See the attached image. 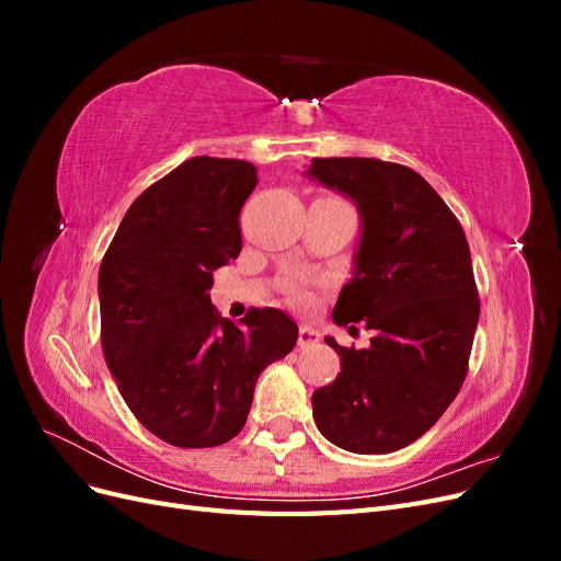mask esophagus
I'll list each match as a JSON object with an SVG mask.
<instances>
[{"mask_svg": "<svg viewBox=\"0 0 561 561\" xmlns=\"http://www.w3.org/2000/svg\"><path fill=\"white\" fill-rule=\"evenodd\" d=\"M318 342H320V332L313 325H299V339H297L299 348H311Z\"/></svg>", "mask_w": 561, "mask_h": 561, "instance_id": "esophagus-1", "label": "esophagus"}]
</instances>
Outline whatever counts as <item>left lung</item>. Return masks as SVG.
<instances>
[{
    "label": "left lung",
    "mask_w": 561,
    "mask_h": 561,
    "mask_svg": "<svg viewBox=\"0 0 561 561\" xmlns=\"http://www.w3.org/2000/svg\"><path fill=\"white\" fill-rule=\"evenodd\" d=\"M307 178L351 198L360 215L353 278L336 325L365 322L367 348L325 336L342 371L318 388V431L353 454L412 445L445 414L466 379L480 301L466 233L412 168L379 159H313Z\"/></svg>",
    "instance_id": "obj_1"
}]
</instances>
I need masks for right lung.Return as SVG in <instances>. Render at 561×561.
I'll use <instances>...</instances> for the list:
<instances>
[{"label":"right lung","mask_w":561,"mask_h":561,"mask_svg":"<svg viewBox=\"0 0 561 561\" xmlns=\"http://www.w3.org/2000/svg\"><path fill=\"white\" fill-rule=\"evenodd\" d=\"M254 186L248 161H184L133 201L100 264L107 367L135 419L168 445L239 435L257 377L297 344L280 309H252L236 328L210 304L213 271L241 252L239 215Z\"/></svg>","instance_id":"obj_1"}]
</instances>
